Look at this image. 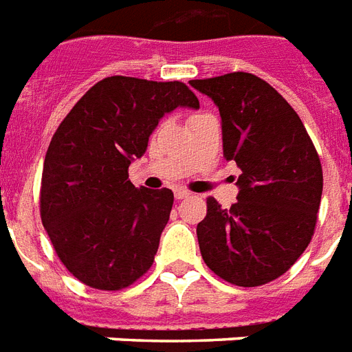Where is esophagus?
Instances as JSON below:
<instances>
[{
  "instance_id": "1",
  "label": "esophagus",
  "mask_w": 352,
  "mask_h": 352,
  "mask_svg": "<svg viewBox=\"0 0 352 352\" xmlns=\"http://www.w3.org/2000/svg\"><path fill=\"white\" fill-rule=\"evenodd\" d=\"M190 197V192H186V190H182V188H177L175 190V199L177 201H182V199Z\"/></svg>"
}]
</instances>
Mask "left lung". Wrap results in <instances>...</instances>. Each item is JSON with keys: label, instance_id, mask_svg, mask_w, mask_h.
I'll use <instances>...</instances> for the list:
<instances>
[{"label": "left lung", "instance_id": "left-lung-1", "mask_svg": "<svg viewBox=\"0 0 352 352\" xmlns=\"http://www.w3.org/2000/svg\"><path fill=\"white\" fill-rule=\"evenodd\" d=\"M190 85L217 106L223 155L241 170L230 210L208 199L197 225L201 256L228 283L265 285L311 243L323 190L320 157L298 113L265 80L230 73Z\"/></svg>", "mask_w": 352, "mask_h": 352}]
</instances>
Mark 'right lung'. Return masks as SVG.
I'll list each match as a JSON object with an SVG mask.
<instances>
[{
  "mask_svg": "<svg viewBox=\"0 0 352 352\" xmlns=\"http://www.w3.org/2000/svg\"><path fill=\"white\" fill-rule=\"evenodd\" d=\"M177 107L199 109L197 96L181 82L109 76L54 133L43 162L41 221L58 257L82 283L124 289L153 265L173 192L135 188L127 168Z\"/></svg>",
  "mask_w": 352,
  "mask_h": 352,
  "instance_id": "obj_1",
  "label": "right lung"
}]
</instances>
